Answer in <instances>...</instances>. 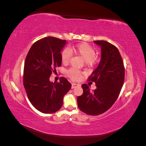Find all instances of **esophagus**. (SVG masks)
Segmentation results:
<instances>
[{
    "label": "esophagus",
    "mask_w": 146,
    "mask_h": 146,
    "mask_svg": "<svg viewBox=\"0 0 146 146\" xmlns=\"http://www.w3.org/2000/svg\"><path fill=\"white\" fill-rule=\"evenodd\" d=\"M80 86V85H79V84H77V83H74L72 84V88L73 89V88H76V87H77V86Z\"/></svg>",
    "instance_id": "obj_1"
}]
</instances>
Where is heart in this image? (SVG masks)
Returning <instances> with one entry per match:
<instances>
[{
	"label": "heart",
	"mask_w": 146,
	"mask_h": 146,
	"mask_svg": "<svg viewBox=\"0 0 146 146\" xmlns=\"http://www.w3.org/2000/svg\"><path fill=\"white\" fill-rule=\"evenodd\" d=\"M70 52L80 56L86 61L88 65H92L96 63V51L94 48L85 42L77 44V45L70 46L68 49H64L61 52V58L62 63L64 64H68L71 57ZM68 76L72 80H77L80 79L82 72L78 69L72 68L67 70Z\"/></svg>",
	"instance_id": "heart-1"
}]
</instances>
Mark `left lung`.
I'll return each mask as SVG.
<instances>
[{
  "instance_id": "8db88e82",
  "label": "left lung",
  "mask_w": 146,
  "mask_h": 146,
  "mask_svg": "<svg viewBox=\"0 0 146 146\" xmlns=\"http://www.w3.org/2000/svg\"><path fill=\"white\" fill-rule=\"evenodd\" d=\"M101 47V60L98 67L88 77L97 88L91 91L83 84V93L77 98L78 107L89 115H99L111 107L120 94L124 82L125 69L117 48L106 41H94Z\"/></svg>"
}]
</instances>
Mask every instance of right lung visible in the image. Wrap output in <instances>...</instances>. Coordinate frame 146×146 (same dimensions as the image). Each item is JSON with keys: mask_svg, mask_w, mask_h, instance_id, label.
Masks as SVG:
<instances>
[{"mask_svg": "<svg viewBox=\"0 0 146 146\" xmlns=\"http://www.w3.org/2000/svg\"><path fill=\"white\" fill-rule=\"evenodd\" d=\"M66 41L48 36L35 42L26 56L23 84L30 102L43 113H55L61 108L64 96L72 85L66 78L49 80L56 68L61 65V51Z\"/></svg>", "mask_w": 146, "mask_h": 146, "instance_id": "obj_1", "label": "right lung"}]
</instances>
